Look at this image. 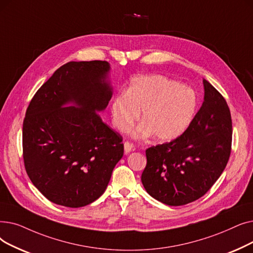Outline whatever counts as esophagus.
Returning a JSON list of instances; mask_svg holds the SVG:
<instances>
[{
	"instance_id": "obj_1",
	"label": "esophagus",
	"mask_w": 253,
	"mask_h": 253,
	"mask_svg": "<svg viewBox=\"0 0 253 253\" xmlns=\"http://www.w3.org/2000/svg\"><path fill=\"white\" fill-rule=\"evenodd\" d=\"M134 149H135V146H134L133 143L129 142V141L125 142V152L126 153H128V152H130L131 150H134Z\"/></svg>"
}]
</instances>
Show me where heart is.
Returning <instances> with one entry per match:
<instances>
[{"label": "heart", "mask_w": 253, "mask_h": 253, "mask_svg": "<svg viewBox=\"0 0 253 253\" xmlns=\"http://www.w3.org/2000/svg\"><path fill=\"white\" fill-rule=\"evenodd\" d=\"M198 109L194 89L162 75H141L131 80L126 93L111 104L113 126L120 131L130 127L139 117L143 122L135 135L165 142L182 135Z\"/></svg>", "instance_id": "1"}]
</instances>
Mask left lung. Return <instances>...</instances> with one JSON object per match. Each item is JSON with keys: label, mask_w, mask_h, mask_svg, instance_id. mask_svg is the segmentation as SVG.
Masks as SVG:
<instances>
[{"label": "left lung", "mask_w": 253, "mask_h": 253, "mask_svg": "<svg viewBox=\"0 0 253 253\" xmlns=\"http://www.w3.org/2000/svg\"><path fill=\"white\" fill-rule=\"evenodd\" d=\"M205 97L184 133L146 149L141 180L148 194L166 205L182 206L212 187L232 150V117L225 99L204 79Z\"/></svg>", "instance_id": "obj_1"}]
</instances>
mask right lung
<instances>
[{
    "label": "right lung",
    "mask_w": 253,
    "mask_h": 253,
    "mask_svg": "<svg viewBox=\"0 0 253 253\" xmlns=\"http://www.w3.org/2000/svg\"><path fill=\"white\" fill-rule=\"evenodd\" d=\"M106 61L70 62L35 93L22 126L26 171L57 205L79 208L99 199L124 155L123 137L97 111L109 103ZM69 102L75 106L68 107Z\"/></svg>",
    "instance_id": "right-lung-1"
}]
</instances>
